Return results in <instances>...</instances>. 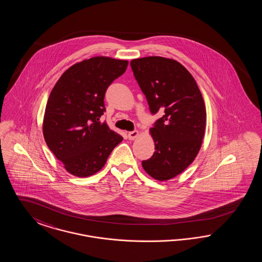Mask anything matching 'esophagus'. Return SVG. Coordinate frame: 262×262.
Instances as JSON below:
<instances>
[{"instance_id": "1", "label": "esophagus", "mask_w": 262, "mask_h": 262, "mask_svg": "<svg viewBox=\"0 0 262 262\" xmlns=\"http://www.w3.org/2000/svg\"><path fill=\"white\" fill-rule=\"evenodd\" d=\"M138 135H139V133L137 130H133L127 134V137H128V139L133 140V139H136L138 137Z\"/></svg>"}]
</instances>
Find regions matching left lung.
Wrapping results in <instances>:
<instances>
[{"mask_svg": "<svg viewBox=\"0 0 262 262\" xmlns=\"http://www.w3.org/2000/svg\"><path fill=\"white\" fill-rule=\"evenodd\" d=\"M153 115L164 113L150 128L155 152L142 161L147 174L168 181L181 174L200 151L206 110L200 88L187 69L173 59L145 57L130 62Z\"/></svg>", "mask_w": 262, "mask_h": 262, "instance_id": "obj_1", "label": "left lung"}]
</instances>
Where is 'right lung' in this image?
Here are the masks:
<instances>
[{"label": "right lung", "instance_id": "obj_1", "mask_svg": "<svg viewBox=\"0 0 262 262\" xmlns=\"http://www.w3.org/2000/svg\"><path fill=\"white\" fill-rule=\"evenodd\" d=\"M127 64L124 60L93 57L69 68L52 89L43 135L70 174L82 178L97 173L123 140L100 118L106 111L107 88Z\"/></svg>", "mask_w": 262, "mask_h": 262}]
</instances>
